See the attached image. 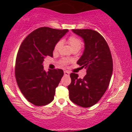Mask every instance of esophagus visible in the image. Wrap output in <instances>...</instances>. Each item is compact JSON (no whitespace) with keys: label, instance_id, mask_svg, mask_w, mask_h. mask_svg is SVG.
Returning a JSON list of instances; mask_svg holds the SVG:
<instances>
[{"label":"esophagus","instance_id":"34e87169","mask_svg":"<svg viewBox=\"0 0 132 132\" xmlns=\"http://www.w3.org/2000/svg\"><path fill=\"white\" fill-rule=\"evenodd\" d=\"M64 74L65 76H69V72L67 71H65L64 72Z\"/></svg>","mask_w":132,"mask_h":132}]
</instances>
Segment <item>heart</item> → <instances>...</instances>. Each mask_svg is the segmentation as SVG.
<instances>
[{
	"mask_svg": "<svg viewBox=\"0 0 132 132\" xmlns=\"http://www.w3.org/2000/svg\"><path fill=\"white\" fill-rule=\"evenodd\" d=\"M68 43L69 45V46H70L72 50L75 49L80 50L82 46V42L81 39L79 38L78 37H76L75 35L71 36V37L68 39ZM61 45V41H59V42H57L55 46H54V51H58L59 48H60ZM69 62V61L67 60V59H63V60H61V64L63 65H66Z\"/></svg>",
	"mask_w": 132,
	"mask_h": 132,
	"instance_id": "heart-1",
	"label": "heart"
}]
</instances>
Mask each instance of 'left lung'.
<instances>
[{
	"label": "left lung",
	"mask_w": 132,
	"mask_h": 132,
	"mask_svg": "<svg viewBox=\"0 0 132 132\" xmlns=\"http://www.w3.org/2000/svg\"><path fill=\"white\" fill-rule=\"evenodd\" d=\"M84 42V53L77 64L86 69L83 79L72 72L71 82L68 86L69 99L82 107L95 105L104 94L111 79L113 61L108 44L104 38L95 30L73 29Z\"/></svg>",
	"instance_id": "obj_1"
}]
</instances>
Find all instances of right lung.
<instances>
[{"label":"right lung","instance_id":"1","mask_svg":"<svg viewBox=\"0 0 132 132\" xmlns=\"http://www.w3.org/2000/svg\"><path fill=\"white\" fill-rule=\"evenodd\" d=\"M68 31L41 27L30 33L20 46L15 67L16 83L24 97L33 105L43 106L53 101L64 72L60 69L46 72L43 63L45 57H53L54 46Z\"/></svg>","mask_w":132,"mask_h":132}]
</instances>
